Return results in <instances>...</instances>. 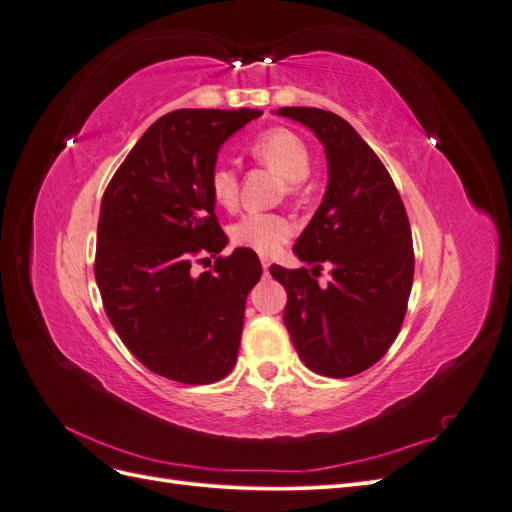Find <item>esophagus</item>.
Segmentation results:
<instances>
[{
  "label": "esophagus",
  "instance_id": "34e87169",
  "mask_svg": "<svg viewBox=\"0 0 512 512\" xmlns=\"http://www.w3.org/2000/svg\"><path fill=\"white\" fill-rule=\"evenodd\" d=\"M260 262H262V269H265V273H267V271H269V267H271V260L262 256V258H260Z\"/></svg>",
  "mask_w": 512,
  "mask_h": 512
}]
</instances>
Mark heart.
<instances>
[{
  "mask_svg": "<svg viewBox=\"0 0 512 512\" xmlns=\"http://www.w3.org/2000/svg\"><path fill=\"white\" fill-rule=\"evenodd\" d=\"M252 156L275 170L277 175L286 179L288 183H301L307 179L309 168H312V156L303 143L299 134H294L286 128H273L262 132L254 138L250 147ZM209 188L213 200L220 207H235L239 185L237 173L230 164H218L211 170ZM292 235V222L284 215L277 213H245L230 226V239L232 243L250 247V250L271 256L290 239Z\"/></svg>",
  "mask_w": 512,
  "mask_h": 512,
  "instance_id": "b5f03b06",
  "label": "heart"
}]
</instances>
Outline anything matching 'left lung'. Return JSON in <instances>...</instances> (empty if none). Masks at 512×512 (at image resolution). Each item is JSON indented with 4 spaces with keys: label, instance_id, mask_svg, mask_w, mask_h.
<instances>
[{
    "label": "left lung",
    "instance_id": "8db88e82",
    "mask_svg": "<svg viewBox=\"0 0 512 512\" xmlns=\"http://www.w3.org/2000/svg\"><path fill=\"white\" fill-rule=\"evenodd\" d=\"M275 115L316 134L329 181L292 247L314 269L271 265L269 273L286 288L284 324L305 367L348 378L378 363L404 322L414 277L410 222L391 175L346 119L307 106ZM322 264L332 267L327 287L315 280Z\"/></svg>",
    "mask_w": 512,
    "mask_h": 512
}]
</instances>
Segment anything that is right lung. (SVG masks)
I'll return each mask as SVG.
<instances>
[{"mask_svg": "<svg viewBox=\"0 0 512 512\" xmlns=\"http://www.w3.org/2000/svg\"><path fill=\"white\" fill-rule=\"evenodd\" d=\"M260 115L254 108L168 113L141 136L104 192L96 282L106 316L136 359L168 380L211 384L237 363L260 260L237 247L194 275L192 256L215 258L228 245L209 177L222 145Z\"/></svg>", "mask_w": 512, "mask_h": 512, "instance_id": "add662e5", "label": "right lung"}]
</instances>
